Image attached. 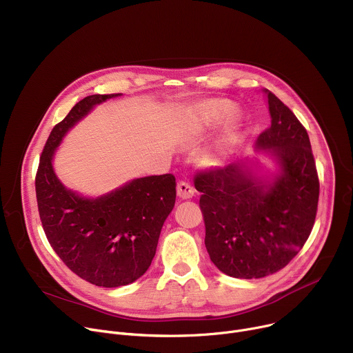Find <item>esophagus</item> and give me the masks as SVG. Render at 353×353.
Listing matches in <instances>:
<instances>
[{"label": "esophagus", "instance_id": "34e87169", "mask_svg": "<svg viewBox=\"0 0 353 353\" xmlns=\"http://www.w3.org/2000/svg\"><path fill=\"white\" fill-rule=\"evenodd\" d=\"M194 188L188 184V183H185V181H180L179 184H177V196L179 198H181V199H190V198H192L194 196Z\"/></svg>", "mask_w": 353, "mask_h": 353}]
</instances>
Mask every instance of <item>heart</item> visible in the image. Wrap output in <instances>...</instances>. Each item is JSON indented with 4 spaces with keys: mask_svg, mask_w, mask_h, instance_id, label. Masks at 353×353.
Listing matches in <instances>:
<instances>
[{
    "mask_svg": "<svg viewBox=\"0 0 353 353\" xmlns=\"http://www.w3.org/2000/svg\"><path fill=\"white\" fill-rule=\"evenodd\" d=\"M226 120H229V125L225 135L211 152L205 155L207 166H219L230 155L239 127V114L236 113V108L230 100L226 99H208L194 105L185 116L184 132L187 135L203 134L218 127Z\"/></svg>",
    "mask_w": 353,
    "mask_h": 353,
    "instance_id": "obj_1",
    "label": "heart"
}]
</instances>
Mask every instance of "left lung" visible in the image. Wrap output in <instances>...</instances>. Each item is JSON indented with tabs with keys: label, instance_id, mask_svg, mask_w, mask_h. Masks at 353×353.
I'll return each mask as SVG.
<instances>
[{
	"label": "left lung",
	"instance_id": "left-lung-1",
	"mask_svg": "<svg viewBox=\"0 0 353 353\" xmlns=\"http://www.w3.org/2000/svg\"><path fill=\"white\" fill-rule=\"evenodd\" d=\"M271 125L257 138L256 155L223 169L199 173L211 261L233 278H264L282 270L299 253L314 225L319 177L305 127L268 89ZM268 156L275 170L256 158Z\"/></svg>",
	"mask_w": 353,
	"mask_h": 353
}]
</instances>
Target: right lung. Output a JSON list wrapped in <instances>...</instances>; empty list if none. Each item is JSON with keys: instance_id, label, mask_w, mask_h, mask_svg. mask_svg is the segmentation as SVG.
Returning <instances> with one entry per match:
<instances>
[{"instance_id": "1", "label": "right lung", "mask_w": 353, "mask_h": 353, "mask_svg": "<svg viewBox=\"0 0 353 353\" xmlns=\"http://www.w3.org/2000/svg\"><path fill=\"white\" fill-rule=\"evenodd\" d=\"M119 96L90 94L78 102L50 134L36 174L37 207L50 244L72 272L103 288L132 283L146 272L176 203L173 174L132 179L97 196L67 188L56 174V152L67 132Z\"/></svg>"}]
</instances>
